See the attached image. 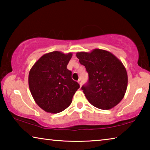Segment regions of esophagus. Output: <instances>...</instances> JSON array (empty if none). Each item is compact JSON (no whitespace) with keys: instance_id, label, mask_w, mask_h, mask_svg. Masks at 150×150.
Here are the masks:
<instances>
[{"instance_id":"34e87169","label":"esophagus","mask_w":150,"mask_h":150,"mask_svg":"<svg viewBox=\"0 0 150 150\" xmlns=\"http://www.w3.org/2000/svg\"><path fill=\"white\" fill-rule=\"evenodd\" d=\"M77 82H78V83H79V85H80V87H81V85H82V81H81V79H79V80H78V81H77Z\"/></svg>"}]
</instances>
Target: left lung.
<instances>
[{"mask_svg": "<svg viewBox=\"0 0 150 150\" xmlns=\"http://www.w3.org/2000/svg\"><path fill=\"white\" fill-rule=\"evenodd\" d=\"M76 55L88 73L87 84L81 87L88 102L102 110L117 105L128 86V75L122 62L112 53L100 49L77 52Z\"/></svg>", "mask_w": 150, "mask_h": 150, "instance_id": "8db88e82", "label": "left lung"}]
</instances>
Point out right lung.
<instances>
[{
  "label": "right lung",
  "instance_id": "right-lung-1",
  "mask_svg": "<svg viewBox=\"0 0 150 150\" xmlns=\"http://www.w3.org/2000/svg\"><path fill=\"white\" fill-rule=\"evenodd\" d=\"M72 57L55 51L40 58L30 70L28 85L35 103L47 112L59 113L67 108L79 88L67 65Z\"/></svg>",
  "mask_w": 150,
  "mask_h": 150
}]
</instances>
